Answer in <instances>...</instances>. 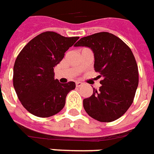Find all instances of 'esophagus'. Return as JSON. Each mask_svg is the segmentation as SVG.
Here are the masks:
<instances>
[{
    "instance_id": "1",
    "label": "esophagus",
    "mask_w": 154,
    "mask_h": 154,
    "mask_svg": "<svg viewBox=\"0 0 154 154\" xmlns=\"http://www.w3.org/2000/svg\"><path fill=\"white\" fill-rule=\"evenodd\" d=\"M83 85V83L80 82V81H78L76 82V87H80V86Z\"/></svg>"
}]
</instances>
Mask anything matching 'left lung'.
<instances>
[{
  "label": "left lung",
  "mask_w": 154,
  "mask_h": 154,
  "mask_svg": "<svg viewBox=\"0 0 154 154\" xmlns=\"http://www.w3.org/2000/svg\"><path fill=\"white\" fill-rule=\"evenodd\" d=\"M75 46L89 47L94 55V70L102 85L94 89L83 105L89 116L100 122H113L124 115L134 102L138 85L137 62L131 49L109 32L81 38Z\"/></svg>",
  "instance_id": "left-lung-1"
}]
</instances>
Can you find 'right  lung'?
Here are the masks:
<instances>
[{
  "label": "right lung",
  "mask_w": 154,
  "mask_h": 154,
  "mask_svg": "<svg viewBox=\"0 0 154 154\" xmlns=\"http://www.w3.org/2000/svg\"><path fill=\"white\" fill-rule=\"evenodd\" d=\"M79 37H65L45 31L29 41L17 55L13 85L24 108L35 116L48 118L64 108L73 81L61 85L54 79V67Z\"/></svg>",
  "instance_id": "add662e5"
}]
</instances>
